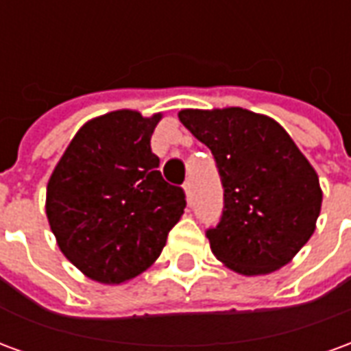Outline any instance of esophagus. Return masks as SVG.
I'll return each mask as SVG.
<instances>
[{"mask_svg":"<svg viewBox=\"0 0 351 351\" xmlns=\"http://www.w3.org/2000/svg\"><path fill=\"white\" fill-rule=\"evenodd\" d=\"M184 193H186V199H188V201H191V195H193V190H191V182L190 180H188V182H184Z\"/></svg>","mask_w":351,"mask_h":351,"instance_id":"34e87169","label":"esophagus"}]
</instances>
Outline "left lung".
<instances>
[{"mask_svg":"<svg viewBox=\"0 0 351 351\" xmlns=\"http://www.w3.org/2000/svg\"><path fill=\"white\" fill-rule=\"evenodd\" d=\"M178 118L220 171L223 214L206 231L216 259L243 276L282 269L316 231L324 199L316 169L271 116L226 107L184 108Z\"/></svg>","mask_w":351,"mask_h":351,"instance_id":"1","label":"left lung"}]
</instances>
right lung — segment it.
<instances>
[{"mask_svg":"<svg viewBox=\"0 0 351 351\" xmlns=\"http://www.w3.org/2000/svg\"><path fill=\"white\" fill-rule=\"evenodd\" d=\"M161 118L120 108L88 120L47 184L45 208L60 250L99 284L145 272L184 214L182 188L163 180L150 148Z\"/></svg>","mask_w":351,"mask_h":351,"instance_id":"1","label":"right lung"}]
</instances>
